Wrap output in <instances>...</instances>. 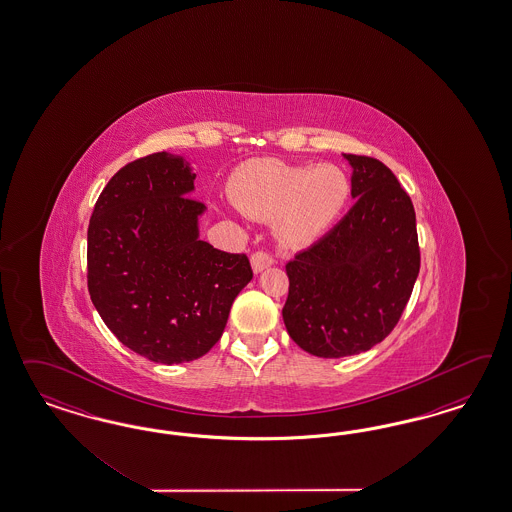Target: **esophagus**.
I'll list each match as a JSON object with an SVG mask.
<instances>
[{
	"mask_svg": "<svg viewBox=\"0 0 512 512\" xmlns=\"http://www.w3.org/2000/svg\"><path fill=\"white\" fill-rule=\"evenodd\" d=\"M272 264H274V257L270 253H266V251H255L251 255V268H253L255 274L263 272L264 268H268Z\"/></svg>",
	"mask_w": 512,
	"mask_h": 512,
	"instance_id": "obj_1",
	"label": "esophagus"
}]
</instances>
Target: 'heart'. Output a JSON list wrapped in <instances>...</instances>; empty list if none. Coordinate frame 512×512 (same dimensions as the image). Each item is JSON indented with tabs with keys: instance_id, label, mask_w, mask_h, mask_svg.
<instances>
[{
	"instance_id": "heart-1",
	"label": "heart",
	"mask_w": 512,
	"mask_h": 512,
	"mask_svg": "<svg viewBox=\"0 0 512 512\" xmlns=\"http://www.w3.org/2000/svg\"><path fill=\"white\" fill-rule=\"evenodd\" d=\"M347 176L330 165L249 161L234 172L231 199L251 219H272L287 246H310L332 227L349 199Z\"/></svg>"
}]
</instances>
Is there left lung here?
<instances>
[{
	"instance_id": "obj_1",
	"label": "left lung",
	"mask_w": 512,
	"mask_h": 512,
	"mask_svg": "<svg viewBox=\"0 0 512 512\" xmlns=\"http://www.w3.org/2000/svg\"><path fill=\"white\" fill-rule=\"evenodd\" d=\"M353 208L285 264L283 321L313 357L372 349L398 325L420 270L417 217L394 172L375 157L345 154Z\"/></svg>"
}]
</instances>
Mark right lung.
Wrapping results in <instances>:
<instances>
[{"label":"right lung","mask_w":512,"mask_h":512,"mask_svg":"<svg viewBox=\"0 0 512 512\" xmlns=\"http://www.w3.org/2000/svg\"><path fill=\"white\" fill-rule=\"evenodd\" d=\"M182 155L127 163L95 202L88 227V291L110 332L159 364L206 355L234 298L253 278L248 255L199 238L204 204Z\"/></svg>","instance_id":"obj_1"}]
</instances>
